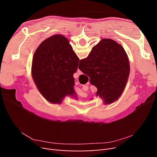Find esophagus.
<instances>
[{
	"label": "esophagus",
	"mask_w": 157,
	"mask_h": 157,
	"mask_svg": "<svg viewBox=\"0 0 157 157\" xmlns=\"http://www.w3.org/2000/svg\"><path fill=\"white\" fill-rule=\"evenodd\" d=\"M77 73H78V75H81V74H82V72L79 70V69H77Z\"/></svg>",
	"instance_id": "34e87169"
}]
</instances>
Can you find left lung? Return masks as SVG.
Returning <instances> with one entry per match:
<instances>
[{
	"label": "left lung",
	"mask_w": 157,
	"mask_h": 157,
	"mask_svg": "<svg viewBox=\"0 0 157 157\" xmlns=\"http://www.w3.org/2000/svg\"><path fill=\"white\" fill-rule=\"evenodd\" d=\"M78 62L63 35H54L41 42L33 57L31 74L38 90L48 102L61 104L67 96L77 99L73 74Z\"/></svg>",
	"instance_id": "left-lung-1"
}]
</instances>
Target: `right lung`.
<instances>
[{
  "label": "right lung",
  "mask_w": 157,
  "mask_h": 157,
  "mask_svg": "<svg viewBox=\"0 0 157 157\" xmlns=\"http://www.w3.org/2000/svg\"><path fill=\"white\" fill-rule=\"evenodd\" d=\"M78 68L98 88L96 96L103 99L105 105L121 97L130 71L124 48L111 39H101L94 46L87 58L80 61Z\"/></svg>",
  "instance_id": "1"
}]
</instances>
